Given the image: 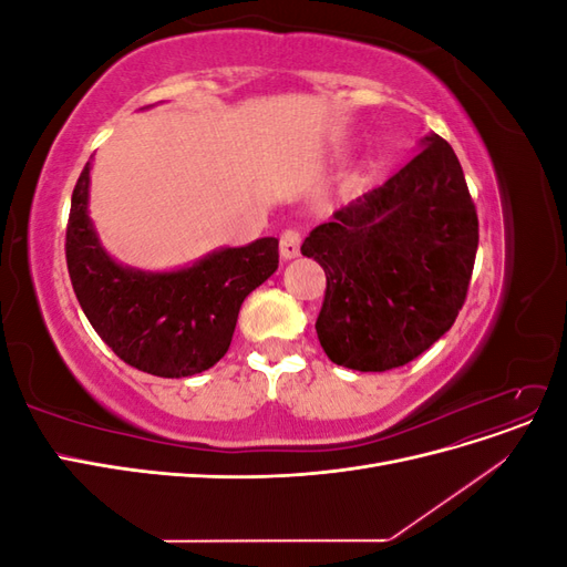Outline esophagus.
<instances>
[{"instance_id": "34e87169", "label": "esophagus", "mask_w": 567, "mask_h": 567, "mask_svg": "<svg viewBox=\"0 0 567 567\" xmlns=\"http://www.w3.org/2000/svg\"><path fill=\"white\" fill-rule=\"evenodd\" d=\"M300 244H302V236H300L298 229L281 231L279 248H281L284 260H293V257H298L300 255Z\"/></svg>"}]
</instances>
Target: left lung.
Segmentation results:
<instances>
[{
	"label": "left lung",
	"instance_id": "1",
	"mask_svg": "<svg viewBox=\"0 0 567 567\" xmlns=\"http://www.w3.org/2000/svg\"><path fill=\"white\" fill-rule=\"evenodd\" d=\"M300 250L326 274L317 336L331 362L409 364L452 329L475 265L477 213L454 148L425 136L398 175L336 210Z\"/></svg>",
	"mask_w": 567,
	"mask_h": 567
}]
</instances>
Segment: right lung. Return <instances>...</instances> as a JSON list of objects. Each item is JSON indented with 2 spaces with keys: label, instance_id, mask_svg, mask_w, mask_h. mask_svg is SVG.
<instances>
[{
  "label": "right lung",
  "instance_id": "right-lung-1",
  "mask_svg": "<svg viewBox=\"0 0 567 567\" xmlns=\"http://www.w3.org/2000/svg\"><path fill=\"white\" fill-rule=\"evenodd\" d=\"M90 163L73 188L65 262L82 312L125 364L161 379L215 367L231 346L248 293L279 267V241L257 238L221 248L177 271L117 265L101 248L87 215Z\"/></svg>",
  "mask_w": 567,
  "mask_h": 567
}]
</instances>
